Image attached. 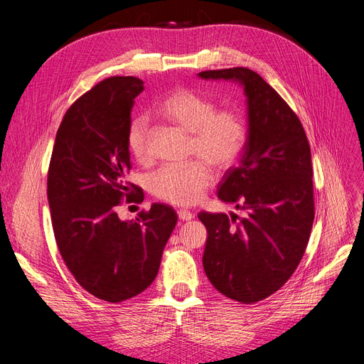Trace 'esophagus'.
Segmentation results:
<instances>
[{
  "instance_id": "esophagus-1",
  "label": "esophagus",
  "mask_w": 364,
  "mask_h": 364,
  "mask_svg": "<svg viewBox=\"0 0 364 364\" xmlns=\"http://www.w3.org/2000/svg\"><path fill=\"white\" fill-rule=\"evenodd\" d=\"M177 214H178L180 221H190V220L195 218V215H193L192 213H190V211H187V209H180V211H178Z\"/></svg>"
}]
</instances>
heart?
Here are the masks:
<instances>
[{
  "mask_svg": "<svg viewBox=\"0 0 364 364\" xmlns=\"http://www.w3.org/2000/svg\"><path fill=\"white\" fill-rule=\"evenodd\" d=\"M215 103L187 88L169 92L158 105L162 119L190 134V155L200 161L187 165H165L149 177L153 196L174 205H193L213 183V165L223 171L232 166L246 144V125L235 110H215ZM128 149L132 158L146 164L151 158L149 122L134 118L128 128Z\"/></svg>",
  "mask_w": 364,
  "mask_h": 364,
  "instance_id": "heart-1",
  "label": "heart"
}]
</instances>
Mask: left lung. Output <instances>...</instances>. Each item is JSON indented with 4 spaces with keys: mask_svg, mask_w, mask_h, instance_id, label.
I'll use <instances>...</instances> for the list:
<instances>
[{
    "mask_svg": "<svg viewBox=\"0 0 364 364\" xmlns=\"http://www.w3.org/2000/svg\"><path fill=\"white\" fill-rule=\"evenodd\" d=\"M202 80L243 88L247 136L239 165L228 168L218 198L246 215L199 213L208 232L203 269L214 288L243 304L270 296L289 280L314 221L311 150L294 110L247 68L205 70Z\"/></svg>",
    "mask_w": 364,
    "mask_h": 364,
    "instance_id": "1",
    "label": "left lung"
}]
</instances>
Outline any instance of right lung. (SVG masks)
I'll list each match as a JSON object with an SVG mask.
<instances>
[{"label":"right lung","instance_id":"right-lung-1","mask_svg":"<svg viewBox=\"0 0 364 364\" xmlns=\"http://www.w3.org/2000/svg\"><path fill=\"white\" fill-rule=\"evenodd\" d=\"M143 84L112 76L76 100L57 129L48 168L47 199L60 255L76 282L107 302L149 288L177 224L176 211L164 203L129 221L117 213L124 199L143 202L139 187L127 181L131 110Z\"/></svg>","mask_w":364,"mask_h":364}]
</instances>
